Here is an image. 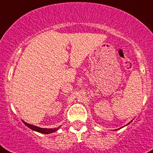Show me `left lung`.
Segmentation results:
<instances>
[{
	"instance_id": "1",
	"label": "left lung",
	"mask_w": 153,
	"mask_h": 153,
	"mask_svg": "<svg viewBox=\"0 0 153 153\" xmlns=\"http://www.w3.org/2000/svg\"><path fill=\"white\" fill-rule=\"evenodd\" d=\"M131 122H132V121H131ZM129 124H130V122H129V123H128V125H129Z\"/></svg>"
}]
</instances>
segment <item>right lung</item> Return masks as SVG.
<instances>
[{"mask_svg":"<svg viewBox=\"0 0 153 153\" xmlns=\"http://www.w3.org/2000/svg\"><path fill=\"white\" fill-rule=\"evenodd\" d=\"M22 122H23V123L25 124L28 128H29L30 129L32 130V131H37V132L41 133V134H51V133L55 132V131H58L59 128V127H58V128H39V127L35 126V125H30V124L24 122L23 120H22Z\"/></svg>","mask_w":153,"mask_h":153,"instance_id":"right-lung-1","label":"right lung"}]
</instances>
